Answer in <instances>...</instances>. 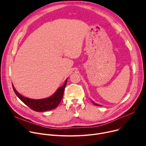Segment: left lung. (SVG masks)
<instances>
[{
    "instance_id": "8db88e82",
    "label": "left lung",
    "mask_w": 146,
    "mask_h": 146,
    "mask_svg": "<svg viewBox=\"0 0 146 146\" xmlns=\"http://www.w3.org/2000/svg\"><path fill=\"white\" fill-rule=\"evenodd\" d=\"M92 102L95 105H96V106H101V105H98V104H96V103H94L93 101H92Z\"/></svg>"
}]
</instances>
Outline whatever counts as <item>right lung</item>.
Returning <instances> with one entry per match:
<instances>
[{"label":"right lung","mask_w":146,"mask_h":146,"mask_svg":"<svg viewBox=\"0 0 146 146\" xmlns=\"http://www.w3.org/2000/svg\"><path fill=\"white\" fill-rule=\"evenodd\" d=\"M68 78L65 80L64 86L58 88L52 95L44 99H34L25 97L17 91L13 84L12 86L16 95L26 105H27L29 108L34 111L37 112H42L51 110L56 108L58 106L61 100L62 99V97H63Z\"/></svg>","instance_id":"obj_1"}]
</instances>
